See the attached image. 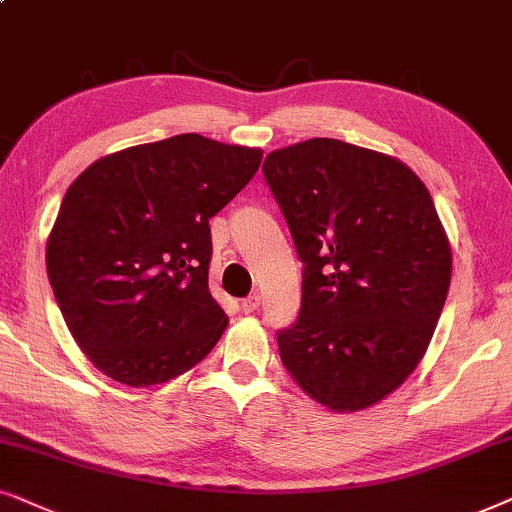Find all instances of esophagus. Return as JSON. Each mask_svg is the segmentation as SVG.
Listing matches in <instances>:
<instances>
[{"label":"esophagus","instance_id":"1","mask_svg":"<svg viewBox=\"0 0 512 512\" xmlns=\"http://www.w3.org/2000/svg\"><path fill=\"white\" fill-rule=\"evenodd\" d=\"M260 302H262V299H260V295H257V292H255V295H250V297L243 299L241 309H243V313H252V311H257V306H260Z\"/></svg>","mask_w":512,"mask_h":512}]
</instances>
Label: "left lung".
<instances>
[{
    "label": "left lung",
    "mask_w": 512,
    "mask_h": 512,
    "mask_svg": "<svg viewBox=\"0 0 512 512\" xmlns=\"http://www.w3.org/2000/svg\"><path fill=\"white\" fill-rule=\"evenodd\" d=\"M262 170L304 262L285 370L327 410H367L417 370L445 306L452 250L431 192L395 156L332 138Z\"/></svg>",
    "instance_id": "left-lung-1"
}]
</instances>
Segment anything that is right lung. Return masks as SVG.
<instances>
[{
  "label": "right lung",
  "instance_id": "add662e5",
  "mask_svg": "<svg viewBox=\"0 0 512 512\" xmlns=\"http://www.w3.org/2000/svg\"><path fill=\"white\" fill-rule=\"evenodd\" d=\"M262 149L199 133L93 161L67 189L46 271L86 358L142 388L192 370L229 318L208 290V220L252 180Z\"/></svg>",
  "mask_w": 512,
  "mask_h": 512
}]
</instances>
